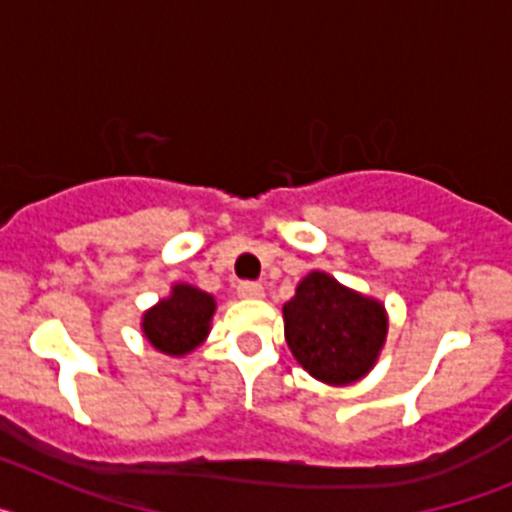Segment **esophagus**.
Segmentation results:
<instances>
[{
	"label": "esophagus",
	"instance_id": "34e87169",
	"mask_svg": "<svg viewBox=\"0 0 512 512\" xmlns=\"http://www.w3.org/2000/svg\"><path fill=\"white\" fill-rule=\"evenodd\" d=\"M238 297H243V300H259V297H264V287L259 282H241L238 284Z\"/></svg>",
	"mask_w": 512,
	"mask_h": 512
}]
</instances>
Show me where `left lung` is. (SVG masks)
I'll return each mask as SVG.
<instances>
[{
  "instance_id": "1",
  "label": "left lung",
  "mask_w": 512,
  "mask_h": 512,
  "mask_svg": "<svg viewBox=\"0 0 512 512\" xmlns=\"http://www.w3.org/2000/svg\"><path fill=\"white\" fill-rule=\"evenodd\" d=\"M284 338L302 369L325 384H351L369 374L387 338L382 302L312 271L284 305Z\"/></svg>"
}]
</instances>
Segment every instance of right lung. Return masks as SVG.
<instances>
[{
  "label": "right lung",
  "mask_w": 512,
  "mask_h": 512,
  "mask_svg": "<svg viewBox=\"0 0 512 512\" xmlns=\"http://www.w3.org/2000/svg\"><path fill=\"white\" fill-rule=\"evenodd\" d=\"M212 315V295L192 284H174L171 295L143 315V333L161 354L184 356L205 341Z\"/></svg>",
  "instance_id": "right-lung-1"
}]
</instances>
